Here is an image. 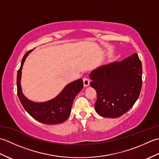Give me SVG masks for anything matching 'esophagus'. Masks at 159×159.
I'll use <instances>...</instances> for the list:
<instances>
[{
  "instance_id": "34e87169",
  "label": "esophagus",
  "mask_w": 159,
  "mask_h": 159,
  "mask_svg": "<svg viewBox=\"0 0 159 159\" xmlns=\"http://www.w3.org/2000/svg\"><path fill=\"white\" fill-rule=\"evenodd\" d=\"M89 83H90V80L87 79V77H85L83 79V85L85 87H88L89 85Z\"/></svg>"
}]
</instances>
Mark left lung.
<instances>
[{"label":"left lung","mask_w":159,"mask_h":159,"mask_svg":"<svg viewBox=\"0 0 159 159\" xmlns=\"http://www.w3.org/2000/svg\"><path fill=\"white\" fill-rule=\"evenodd\" d=\"M96 91L95 109L99 116L116 118L134 105L142 86V66L137 54L120 62L97 67L89 74Z\"/></svg>","instance_id":"obj_1"}]
</instances>
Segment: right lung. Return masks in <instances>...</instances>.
<instances>
[{"instance_id": "add662e5", "label": "right lung", "mask_w": 159, "mask_h": 159, "mask_svg": "<svg viewBox=\"0 0 159 159\" xmlns=\"http://www.w3.org/2000/svg\"><path fill=\"white\" fill-rule=\"evenodd\" d=\"M31 51L33 50L26 52L23 57L17 74V92L20 102L26 112L39 122L46 124L62 123L68 118L74 100L83 89V80L79 79L67 84L58 95L50 100L42 102L30 100L22 93L20 82L23 64Z\"/></svg>"}]
</instances>
